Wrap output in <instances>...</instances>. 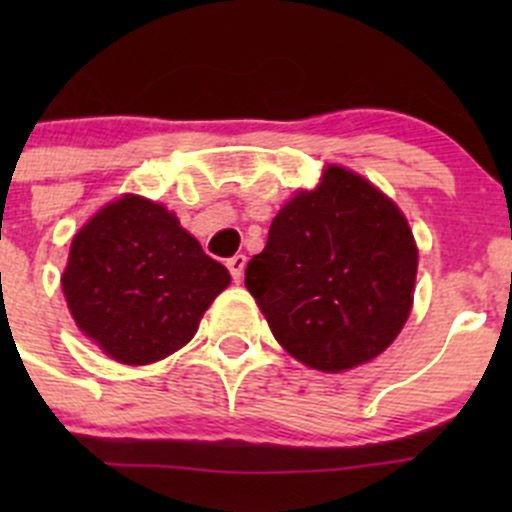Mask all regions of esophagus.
Wrapping results in <instances>:
<instances>
[{
    "instance_id": "esophagus-1",
    "label": "esophagus",
    "mask_w": 512,
    "mask_h": 512,
    "mask_svg": "<svg viewBox=\"0 0 512 512\" xmlns=\"http://www.w3.org/2000/svg\"><path fill=\"white\" fill-rule=\"evenodd\" d=\"M245 265H247V257L245 255H235L227 260V270H230L232 280L240 282L242 280V272H245Z\"/></svg>"
}]
</instances>
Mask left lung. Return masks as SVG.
<instances>
[{"label": "left lung", "instance_id": "8db88e82", "mask_svg": "<svg viewBox=\"0 0 512 512\" xmlns=\"http://www.w3.org/2000/svg\"><path fill=\"white\" fill-rule=\"evenodd\" d=\"M418 250L404 213L339 165L275 215L245 287L277 342L319 371L354 369L399 337L414 304Z\"/></svg>", "mask_w": 512, "mask_h": 512}]
</instances>
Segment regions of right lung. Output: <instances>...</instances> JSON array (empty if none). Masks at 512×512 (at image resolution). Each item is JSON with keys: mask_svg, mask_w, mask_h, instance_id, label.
<instances>
[{"mask_svg": "<svg viewBox=\"0 0 512 512\" xmlns=\"http://www.w3.org/2000/svg\"><path fill=\"white\" fill-rule=\"evenodd\" d=\"M227 285L230 272L175 213L138 195L113 200L76 232L61 275L81 332L131 366L185 347Z\"/></svg>", "mask_w": 512, "mask_h": 512, "instance_id": "add662e5", "label": "right lung"}]
</instances>
